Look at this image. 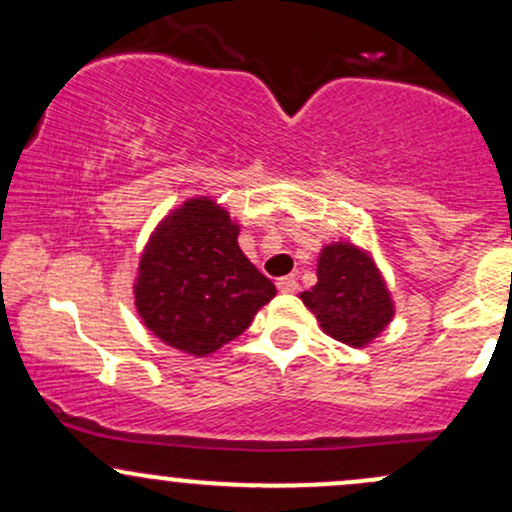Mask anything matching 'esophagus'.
Instances as JSON below:
<instances>
[{"label": "esophagus", "mask_w": 512, "mask_h": 512, "mask_svg": "<svg viewBox=\"0 0 512 512\" xmlns=\"http://www.w3.org/2000/svg\"><path fill=\"white\" fill-rule=\"evenodd\" d=\"M276 289H279L281 293H296L298 281L293 279V276H281V279H276Z\"/></svg>", "instance_id": "34e87169"}]
</instances>
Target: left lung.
<instances>
[{
	"mask_svg": "<svg viewBox=\"0 0 512 512\" xmlns=\"http://www.w3.org/2000/svg\"><path fill=\"white\" fill-rule=\"evenodd\" d=\"M301 301L337 342L368 346L395 317L390 289L368 250L349 240L325 245L317 257V284Z\"/></svg>",
	"mask_w": 512,
	"mask_h": 512,
	"instance_id": "obj_1",
	"label": "left lung"
}]
</instances>
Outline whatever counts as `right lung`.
I'll use <instances>...</instances> for the list:
<instances>
[{
  "label": "right lung",
  "mask_w": 512,
  "mask_h": 512,
  "mask_svg": "<svg viewBox=\"0 0 512 512\" xmlns=\"http://www.w3.org/2000/svg\"><path fill=\"white\" fill-rule=\"evenodd\" d=\"M240 223L211 197H192L154 228L139 257L134 305L163 344L209 356L250 327L276 296L243 255Z\"/></svg>",
  "instance_id": "right-lung-1"
}]
</instances>
